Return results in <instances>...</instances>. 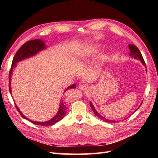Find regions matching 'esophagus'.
Returning a JSON list of instances; mask_svg holds the SVG:
<instances>
[{"mask_svg": "<svg viewBox=\"0 0 158 158\" xmlns=\"http://www.w3.org/2000/svg\"><path fill=\"white\" fill-rule=\"evenodd\" d=\"M80 88L82 90H86L88 88V85L86 84H82L80 85Z\"/></svg>", "mask_w": 158, "mask_h": 158, "instance_id": "obj_1", "label": "esophagus"}]
</instances>
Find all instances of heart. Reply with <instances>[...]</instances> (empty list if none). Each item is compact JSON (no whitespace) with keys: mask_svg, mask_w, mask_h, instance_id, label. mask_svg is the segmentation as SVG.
Instances as JSON below:
<instances>
[{"mask_svg":"<svg viewBox=\"0 0 158 158\" xmlns=\"http://www.w3.org/2000/svg\"><path fill=\"white\" fill-rule=\"evenodd\" d=\"M99 52V47L98 45L95 44H90L88 45L85 48V51L80 53V57L82 59L87 58V57L93 56L98 54Z\"/></svg>","mask_w":158,"mask_h":158,"instance_id":"1","label":"heart"}]
</instances>
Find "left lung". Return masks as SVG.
<instances>
[{
    "instance_id": "1",
    "label": "left lung",
    "mask_w": 158,
    "mask_h": 158,
    "mask_svg": "<svg viewBox=\"0 0 158 158\" xmlns=\"http://www.w3.org/2000/svg\"><path fill=\"white\" fill-rule=\"evenodd\" d=\"M128 47H129V49H130V51H131L130 55H130L131 56L134 57V58L136 59L140 60L142 62V64L144 65V66H145V67H146V63H145V62H144V59H143V57H142V54H141V52H140V50L138 49V47H136L135 45H131V44H129V45H128ZM89 105H90L91 108L92 109L94 114H95V115H96L99 118L101 119L102 121H103L107 122V123H116V122H117V121H115L109 120V119H107V118H105L104 117L102 116V114H100L96 111V110H95V107H94V106H93V104L92 103V102L89 103ZM141 105H142V103H141ZM136 110H137V109H136ZM125 119H127V118H125Z\"/></svg>"
}]
</instances>
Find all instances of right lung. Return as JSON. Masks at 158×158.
Here are the masks:
<instances>
[{"label": "right lung", "mask_w": 158, "mask_h": 158, "mask_svg": "<svg viewBox=\"0 0 158 158\" xmlns=\"http://www.w3.org/2000/svg\"><path fill=\"white\" fill-rule=\"evenodd\" d=\"M45 42L44 41H43L41 40H31V41H28L26 42L24 44L22 45L20 48L18 50V51L16 52V55H14V58H13L11 69L10 70V73H9V84H9V90H10V94H11V88H10L11 76L12 74L13 69L16 66V63L23 59H26L29 58V57H31L32 56H34L37 53H38L40 51L45 49L46 45H45ZM76 87V84L71 85L70 86H69V88L66 89L64 92H66V91L69 89H73V88H75ZM16 107L18 109V112L20 113L21 116L23 118H24L27 119V120L30 121L31 123L35 124V125H41V126H50V125H54V124H55L56 123L60 121L61 119H63L64 117L65 114L66 113V107L65 106V105L63 103V102L61 101V102L60 103V107H59V111L53 118H52L51 120L45 121V122H36V121H31V120H30V119L26 118L21 113L20 109H18L16 105Z\"/></svg>", "instance_id": "right-lung-1"}]
</instances>
